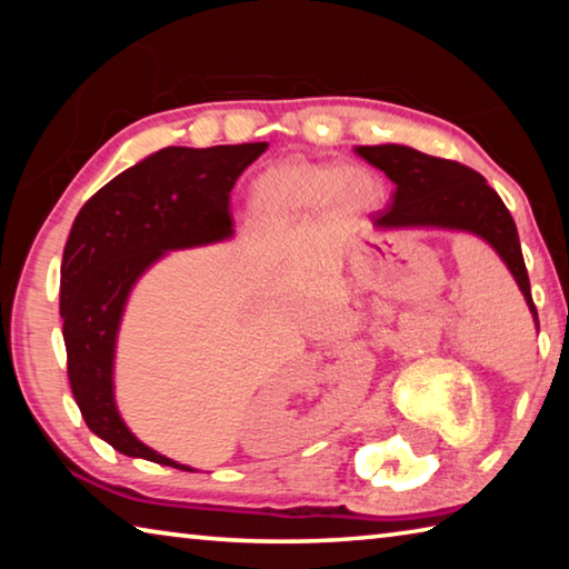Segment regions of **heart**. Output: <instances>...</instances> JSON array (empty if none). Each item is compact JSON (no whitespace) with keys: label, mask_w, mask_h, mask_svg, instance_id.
Masks as SVG:
<instances>
[{"label":"heart","mask_w":569,"mask_h":569,"mask_svg":"<svg viewBox=\"0 0 569 569\" xmlns=\"http://www.w3.org/2000/svg\"><path fill=\"white\" fill-rule=\"evenodd\" d=\"M371 186L363 170H343L329 162H283L256 178L250 208L263 223H286L321 208L331 198L363 200L371 196Z\"/></svg>","instance_id":"1"}]
</instances>
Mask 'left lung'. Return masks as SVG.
<instances>
[{"label": "left lung", "mask_w": 569, "mask_h": 569, "mask_svg": "<svg viewBox=\"0 0 569 569\" xmlns=\"http://www.w3.org/2000/svg\"><path fill=\"white\" fill-rule=\"evenodd\" d=\"M356 152L397 186L391 203L371 216L373 226L465 230L487 240L515 276L539 329L517 226L502 198L477 170L407 146H361Z\"/></svg>", "instance_id": "left-lung-1"}]
</instances>
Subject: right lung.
I'll list each match as a JSON object with an SVG mask.
<instances>
[{"instance_id":"right-lung-1","label":"right lung","mask_w":569,"mask_h":569,"mask_svg":"<svg viewBox=\"0 0 569 569\" xmlns=\"http://www.w3.org/2000/svg\"><path fill=\"white\" fill-rule=\"evenodd\" d=\"M268 142L162 148L100 188L77 213L62 253L67 377L90 431L120 455L178 465L124 427L114 403V346L132 286L168 250L233 236L230 190Z\"/></svg>"}]
</instances>
